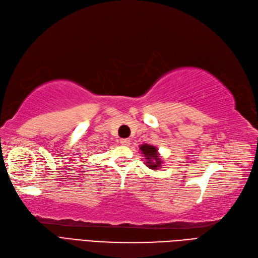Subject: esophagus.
<instances>
[{
	"label": "esophagus",
	"mask_w": 258,
	"mask_h": 258,
	"mask_svg": "<svg viewBox=\"0 0 258 258\" xmlns=\"http://www.w3.org/2000/svg\"><path fill=\"white\" fill-rule=\"evenodd\" d=\"M119 143L121 145H129L130 144V140L129 139H120L119 140Z\"/></svg>",
	"instance_id": "obj_1"
}]
</instances>
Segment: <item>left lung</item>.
I'll use <instances>...</instances> for the list:
<instances>
[{
	"label": "left lung",
	"mask_w": 258,
	"mask_h": 258,
	"mask_svg": "<svg viewBox=\"0 0 258 258\" xmlns=\"http://www.w3.org/2000/svg\"><path fill=\"white\" fill-rule=\"evenodd\" d=\"M140 150L147 160V162H145V164L148 167L153 168V170H157V168L162 164V160L160 159L157 147L148 144H143L140 146Z\"/></svg>",
	"instance_id": "obj_1"
}]
</instances>
